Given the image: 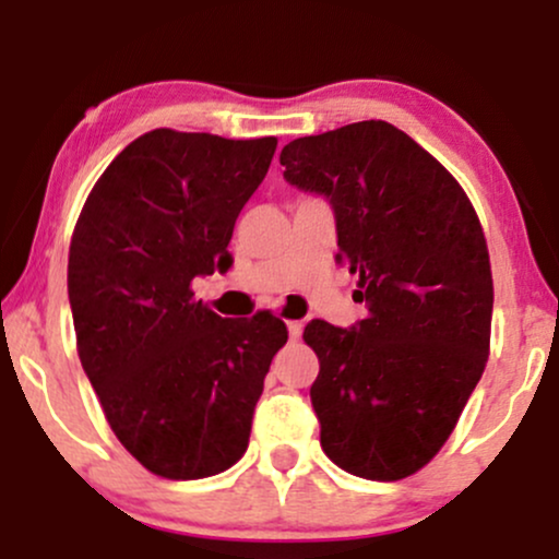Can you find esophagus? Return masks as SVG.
Instances as JSON below:
<instances>
[{"label": "esophagus", "instance_id": "1", "mask_svg": "<svg viewBox=\"0 0 559 559\" xmlns=\"http://www.w3.org/2000/svg\"><path fill=\"white\" fill-rule=\"evenodd\" d=\"M299 334H302V323H299V321H289V340L297 342Z\"/></svg>", "mask_w": 559, "mask_h": 559}]
</instances>
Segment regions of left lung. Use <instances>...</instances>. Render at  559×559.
Segmentation results:
<instances>
[{"mask_svg": "<svg viewBox=\"0 0 559 559\" xmlns=\"http://www.w3.org/2000/svg\"><path fill=\"white\" fill-rule=\"evenodd\" d=\"M292 186L326 195L336 262L358 275L353 329L310 321L321 449L366 480H403L456 427L490 353L493 278L464 188L388 121H355L281 151Z\"/></svg>", "mask_w": 559, "mask_h": 559, "instance_id": "left-lung-1", "label": "left lung"}]
</instances>
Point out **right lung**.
Masks as SVG:
<instances>
[{
    "instance_id": "obj_1",
    "label": "right lung",
    "mask_w": 559,
    "mask_h": 559,
    "mask_svg": "<svg viewBox=\"0 0 559 559\" xmlns=\"http://www.w3.org/2000/svg\"><path fill=\"white\" fill-rule=\"evenodd\" d=\"M278 140L153 130L90 190L69 249L76 349L119 443L167 480L225 472L249 445L281 318H219L193 281L228 270L238 214Z\"/></svg>"
}]
</instances>
